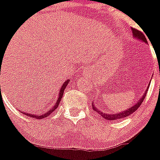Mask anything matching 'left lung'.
Here are the masks:
<instances>
[{"label":"left lung","instance_id":"obj_1","mask_svg":"<svg viewBox=\"0 0 160 160\" xmlns=\"http://www.w3.org/2000/svg\"><path fill=\"white\" fill-rule=\"evenodd\" d=\"M132 33H133L134 37H136V38L139 39V40L144 41V42H146V43L148 42V41H147L146 37H145V36H144V34H143L141 31H139V30L132 28ZM149 86H150V84L148 85V88H149ZM148 88H147L146 92H145V93H144V95H143V97L140 98V100H139V101L136 103V104L134 105V106H132L131 108H128L125 111H123L122 112H119V113H117V114H116V113H115V114H111V113H106V112H103L102 111H100L99 109H98V108L96 107V105H95L94 103H93V102L92 103V107L93 111H96V112H97L98 113H99V114L102 116V117H103V119H108V120H109V121H112V120H116V119H123L124 117H127V116H130L131 114H132L133 112H135L138 108H139V106L141 105V103H143V100L145 99V96H146L147 92H148Z\"/></svg>","mask_w":160,"mask_h":160}]
</instances>
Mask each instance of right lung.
<instances>
[{
	"mask_svg": "<svg viewBox=\"0 0 160 160\" xmlns=\"http://www.w3.org/2000/svg\"><path fill=\"white\" fill-rule=\"evenodd\" d=\"M68 82H69V80H66V81L64 82V83H63L62 88H60V93H59V97H58V99H57V103H56L55 106H53L52 108L50 109V110H48V112H46V113H44V114H40V115H39V116H36V115L31 114V113H27V114H25V113H24V115H26V116H29V117L36 118V119H43V118H45V117H47V116H49V115L51 114L52 112H54V111H55L56 109H57V108H58V105L60 104V100H61V99H62V96H63V94H64V89H65L66 86L68 85Z\"/></svg>",
	"mask_w": 160,
	"mask_h": 160,
	"instance_id": "right-lung-1",
	"label": "right lung"
}]
</instances>
